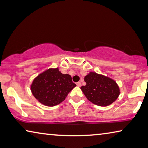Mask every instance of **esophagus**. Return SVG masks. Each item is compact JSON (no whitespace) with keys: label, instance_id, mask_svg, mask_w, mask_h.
<instances>
[{"label":"esophagus","instance_id":"obj_1","mask_svg":"<svg viewBox=\"0 0 148 148\" xmlns=\"http://www.w3.org/2000/svg\"><path fill=\"white\" fill-rule=\"evenodd\" d=\"M76 85H77V87H80V86H81L82 84H81V82H77V83H76Z\"/></svg>","mask_w":148,"mask_h":148}]
</instances>
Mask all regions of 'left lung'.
<instances>
[{
  "mask_svg": "<svg viewBox=\"0 0 148 148\" xmlns=\"http://www.w3.org/2000/svg\"><path fill=\"white\" fill-rule=\"evenodd\" d=\"M86 85L81 87L85 96L90 102L100 106H107L118 98L120 90L114 79L94 72L84 77Z\"/></svg>",
  "mask_w": 148,
  "mask_h": 148,
  "instance_id": "1",
  "label": "left lung"
}]
</instances>
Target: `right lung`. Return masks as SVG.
<instances>
[{"instance_id": "obj_1", "label": "right lung", "mask_w": 148, "mask_h": 148, "mask_svg": "<svg viewBox=\"0 0 148 148\" xmlns=\"http://www.w3.org/2000/svg\"><path fill=\"white\" fill-rule=\"evenodd\" d=\"M76 86L71 75L62 74L58 68L49 69L35 77L31 90L41 104L54 106L64 101L69 92Z\"/></svg>"}]
</instances>
